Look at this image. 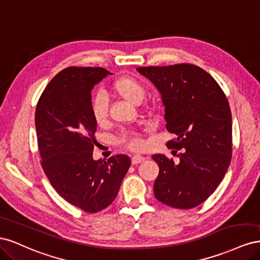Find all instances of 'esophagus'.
Returning <instances> with one entry per match:
<instances>
[{
    "mask_svg": "<svg viewBox=\"0 0 260 260\" xmlns=\"http://www.w3.org/2000/svg\"><path fill=\"white\" fill-rule=\"evenodd\" d=\"M145 160V157H143V156H141V155H135L131 158V162L133 164V165H137V164H141V162H143Z\"/></svg>",
    "mask_w": 260,
    "mask_h": 260,
    "instance_id": "esophagus-1",
    "label": "esophagus"
}]
</instances>
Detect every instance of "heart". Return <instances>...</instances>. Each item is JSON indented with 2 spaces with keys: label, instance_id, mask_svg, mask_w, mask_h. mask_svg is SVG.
Here are the masks:
<instances>
[{
  "label": "heart",
  "instance_id": "obj_1",
  "mask_svg": "<svg viewBox=\"0 0 260 260\" xmlns=\"http://www.w3.org/2000/svg\"><path fill=\"white\" fill-rule=\"evenodd\" d=\"M111 93L115 96L123 99L132 104H140L145 96V86L140 80L130 76L118 77L111 84ZM154 111L155 106L149 107ZM92 116L95 123L104 127L108 121V103L104 95H96L92 103ZM119 142L131 151H141L144 148V142L139 133L135 131L125 132Z\"/></svg>",
  "mask_w": 260,
  "mask_h": 260
}]
</instances>
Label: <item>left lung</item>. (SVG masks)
<instances>
[{"label":"left lung","mask_w":260,"mask_h":260,"mask_svg":"<svg viewBox=\"0 0 260 260\" xmlns=\"http://www.w3.org/2000/svg\"><path fill=\"white\" fill-rule=\"evenodd\" d=\"M161 95L166 128L177 136L167 146L182 149L179 162L153 155L159 174L155 198L190 209L206 201L221 182L232 156V116L223 91L205 70L191 64L140 67Z\"/></svg>","instance_id":"obj_1"}]
</instances>
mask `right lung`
Returning a JSON list of instances; mask_svg holds the SVG:
<instances>
[{"label": "right lung", "instance_id": "add662e5", "mask_svg": "<svg viewBox=\"0 0 260 260\" xmlns=\"http://www.w3.org/2000/svg\"><path fill=\"white\" fill-rule=\"evenodd\" d=\"M108 75L102 67H68L51 80L36 108L45 175L62 199L86 212L111 205L131 164L127 155L93 159L98 124L91 92Z\"/></svg>", "mask_w": 260, "mask_h": 260}]
</instances>
